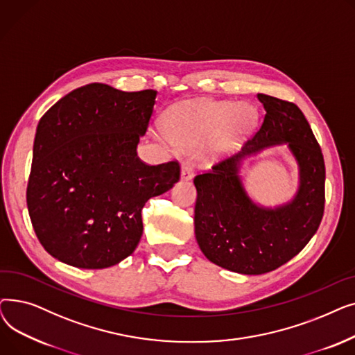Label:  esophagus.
Listing matches in <instances>:
<instances>
[{
	"label": "esophagus",
	"instance_id": "34e87169",
	"mask_svg": "<svg viewBox=\"0 0 355 355\" xmlns=\"http://www.w3.org/2000/svg\"><path fill=\"white\" fill-rule=\"evenodd\" d=\"M194 175V166L191 164H184L181 168V180L189 181Z\"/></svg>",
	"mask_w": 355,
	"mask_h": 355
}]
</instances>
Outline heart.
<instances>
[{
  "mask_svg": "<svg viewBox=\"0 0 355 355\" xmlns=\"http://www.w3.org/2000/svg\"><path fill=\"white\" fill-rule=\"evenodd\" d=\"M254 106L226 101H198L171 110L159 137L168 144L193 148L210 139L209 161L226 155L233 145L256 125Z\"/></svg>",
  "mask_w": 355,
  "mask_h": 355,
  "instance_id": "obj_1",
  "label": "heart"
}]
</instances>
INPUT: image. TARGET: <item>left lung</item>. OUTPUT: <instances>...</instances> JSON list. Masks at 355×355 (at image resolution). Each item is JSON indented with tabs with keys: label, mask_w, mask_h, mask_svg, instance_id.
I'll list each match as a JSON object with an SVG mask.
<instances>
[{
	"label": "left lung",
	"mask_w": 355,
	"mask_h": 355,
	"mask_svg": "<svg viewBox=\"0 0 355 355\" xmlns=\"http://www.w3.org/2000/svg\"><path fill=\"white\" fill-rule=\"evenodd\" d=\"M265 118L241 151L194 178V232L210 262L243 275L277 269L300 253L318 230L325 206V164L302 110L292 102L257 93ZM286 143L300 166V189L282 207L263 208L239 178L243 159Z\"/></svg>",
	"instance_id": "left-lung-1"
}]
</instances>
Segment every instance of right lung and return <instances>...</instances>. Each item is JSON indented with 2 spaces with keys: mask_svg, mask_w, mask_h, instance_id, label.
Instances as JSON below:
<instances>
[{
  "mask_svg": "<svg viewBox=\"0 0 355 355\" xmlns=\"http://www.w3.org/2000/svg\"><path fill=\"white\" fill-rule=\"evenodd\" d=\"M157 90L90 83L54 103L37 125L27 207L37 239L60 262L103 269L132 254L145 202L173 189L180 164L137 155Z\"/></svg>",
  "mask_w": 355,
  "mask_h": 355,
  "instance_id": "add662e5",
  "label": "right lung"
}]
</instances>
